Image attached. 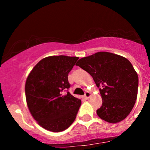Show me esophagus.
Instances as JSON below:
<instances>
[{"mask_svg": "<svg viewBox=\"0 0 150 150\" xmlns=\"http://www.w3.org/2000/svg\"><path fill=\"white\" fill-rule=\"evenodd\" d=\"M91 96V93H89L88 91H86V92H85V95H84V97H85V99H88L89 97H90Z\"/></svg>", "mask_w": 150, "mask_h": 150, "instance_id": "34e87169", "label": "esophagus"}]
</instances>
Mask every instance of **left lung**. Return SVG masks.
I'll use <instances>...</instances> for the list:
<instances>
[{
	"instance_id": "1",
	"label": "left lung",
	"mask_w": 150,
	"mask_h": 150,
	"mask_svg": "<svg viewBox=\"0 0 150 150\" xmlns=\"http://www.w3.org/2000/svg\"><path fill=\"white\" fill-rule=\"evenodd\" d=\"M93 78L102 98L96 110L102 120L116 123L129 115L136 103L139 78L125 57L110 52H97L78 60L76 64Z\"/></svg>"
}]
</instances>
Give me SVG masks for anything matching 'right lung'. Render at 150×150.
Here are the masks:
<instances>
[{
	"label": "right lung",
	"mask_w": 150,
	"mask_h": 150,
	"mask_svg": "<svg viewBox=\"0 0 150 150\" xmlns=\"http://www.w3.org/2000/svg\"><path fill=\"white\" fill-rule=\"evenodd\" d=\"M78 57L51 56L40 60L29 74L25 95L30 113L48 131L60 132L69 128L81 105L69 91L68 74Z\"/></svg>",
	"instance_id": "1"
}]
</instances>
